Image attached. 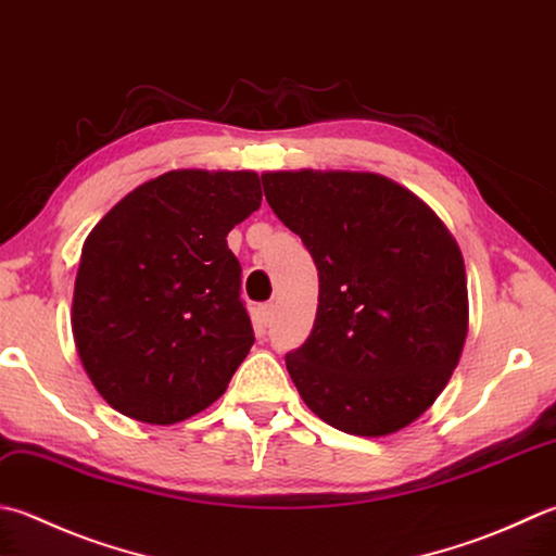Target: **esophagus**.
Segmentation results:
<instances>
[{
    "label": "esophagus",
    "mask_w": 556,
    "mask_h": 556,
    "mask_svg": "<svg viewBox=\"0 0 556 556\" xmlns=\"http://www.w3.org/2000/svg\"><path fill=\"white\" fill-rule=\"evenodd\" d=\"M257 318L263 325H269L271 318H275V303H263V306L257 308Z\"/></svg>",
    "instance_id": "obj_1"
}]
</instances>
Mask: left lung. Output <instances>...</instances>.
<instances>
[{"label":"left lung","instance_id":"obj_1","mask_svg":"<svg viewBox=\"0 0 556 556\" xmlns=\"http://www.w3.org/2000/svg\"><path fill=\"white\" fill-rule=\"evenodd\" d=\"M265 198L318 267V313L287 371L313 415L354 437L409 427L467 337L463 253L427 202L380 173L267 170Z\"/></svg>","mask_w":556,"mask_h":556}]
</instances>
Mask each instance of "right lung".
<instances>
[{
  "mask_svg": "<svg viewBox=\"0 0 556 556\" xmlns=\"http://www.w3.org/2000/svg\"><path fill=\"white\" fill-rule=\"evenodd\" d=\"M260 202L255 170L178 168L141 182L86 236L74 344L119 415L163 427L226 393L255 342L226 236Z\"/></svg>",
  "mask_w": 556,
  "mask_h": 556,
  "instance_id": "right-lung-1",
  "label": "right lung"
}]
</instances>
